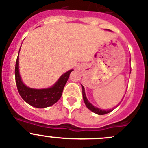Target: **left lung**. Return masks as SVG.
<instances>
[{
	"mask_svg": "<svg viewBox=\"0 0 148 148\" xmlns=\"http://www.w3.org/2000/svg\"><path fill=\"white\" fill-rule=\"evenodd\" d=\"M81 86H82V97H83L84 102H85V104H86V107H87L89 110H91L92 112L95 113V114H98V115H104V114H108V113L111 112V111H112V110L115 108H112V109L103 110V109H100V108H97V107H95L94 106H93L92 104L90 103V102L88 100L87 97H86V92H85V88H84L83 86H82V85H81ZM117 106H116V107H117Z\"/></svg>",
	"mask_w": 148,
	"mask_h": 148,
	"instance_id": "1",
	"label": "left lung"
}]
</instances>
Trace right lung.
I'll return each instance as SVG.
<instances>
[{
	"label": "right lung",
	"instance_id": "add662e5",
	"mask_svg": "<svg viewBox=\"0 0 148 148\" xmlns=\"http://www.w3.org/2000/svg\"><path fill=\"white\" fill-rule=\"evenodd\" d=\"M21 49V48H20ZM20 52V51H19ZM74 71L71 69L60 76L58 80L51 87L47 88H32L26 86L23 82L19 71V54L15 64V81L18 92L23 99L30 106L38 108H44L53 106L60 99L65 85L69 75Z\"/></svg>",
	"mask_w": 148,
	"mask_h": 148
}]
</instances>
